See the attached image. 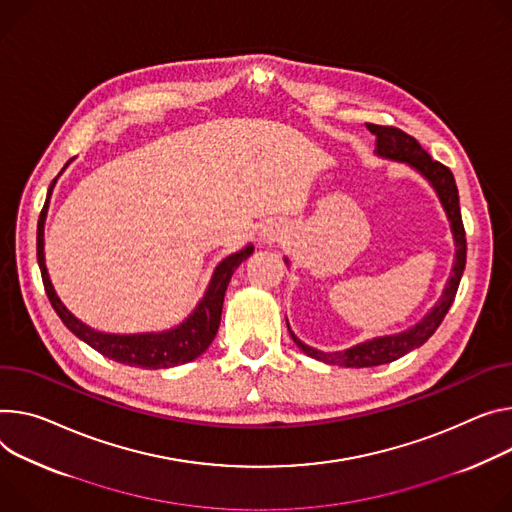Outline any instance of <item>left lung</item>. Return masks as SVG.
Returning a JSON list of instances; mask_svg holds the SVG:
<instances>
[{"instance_id": "obj_1", "label": "left lung", "mask_w": 512, "mask_h": 512, "mask_svg": "<svg viewBox=\"0 0 512 512\" xmlns=\"http://www.w3.org/2000/svg\"><path fill=\"white\" fill-rule=\"evenodd\" d=\"M367 130L371 134H376V153L380 157L410 165L412 169H416L418 173H421L433 185V190L437 192V196L441 200V206H443V210L447 214V220L451 224L453 241H455V261H453L451 277H449L447 284H445V290H443L439 302L431 308V312L427 316H423L421 322H416L412 329H408L404 333L369 339V341L353 345L351 349H345V351L324 353V351H318V349L308 347L306 343H302L292 333L290 324H288V331H290L294 343L308 357L324 361V363H329V365H343V367H374V365H384V363L396 361L398 357L406 355L408 351L421 347L425 341H429V337L439 329V324L443 322L447 310L453 304V298L457 294L463 269H466V253H468L466 230H463L461 210H459V194H457V185H455V179H453V173L449 171V167H445L443 163L435 161L421 145H418L416 138H412L410 134L402 132L400 128L380 126V124H367ZM286 263H288V259H286Z\"/></svg>"}]
</instances>
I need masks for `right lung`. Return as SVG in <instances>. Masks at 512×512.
Returning a JSON list of instances; mask_svg holds the SVG:
<instances>
[{"mask_svg": "<svg viewBox=\"0 0 512 512\" xmlns=\"http://www.w3.org/2000/svg\"><path fill=\"white\" fill-rule=\"evenodd\" d=\"M57 181V179H55ZM55 181L51 183V190ZM49 190V198H51ZM46 208H49V200H46L40 218H38V232H36V257H38V267L42 275V284L46 290V296H49L55 312L63 320L65 327L83 343H87L91 349H96L104 357L132 365V367H143V369H165V367H175L181 363L194 361L200 357L210 343L214 341L218 333V324H220V314H222V302L224 294L228 288V282L235 269L253 253V245L241 249L239 253H232L230 257L222 259L218 267L212 273V280L208 284V290L196 310L185 318L179 327L163 333H143V335H110V333H100L96 329L87 327L79 318H75L65 304L59 300L49 271H46L44 265V218H46Z\"/></svg>", "mask_w": 512, "mask_h": 512, "instance_id": "1", "label": "right lung"}]
</instances>
